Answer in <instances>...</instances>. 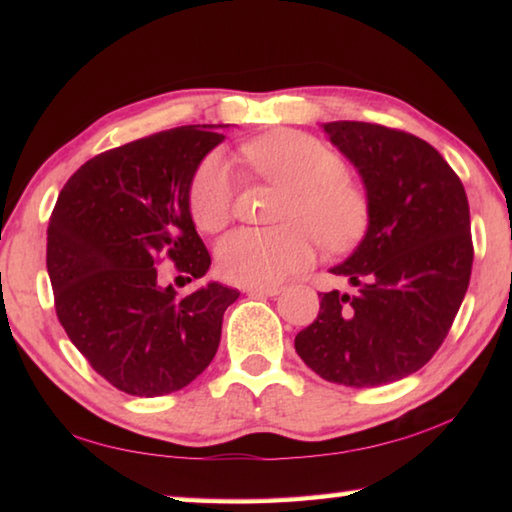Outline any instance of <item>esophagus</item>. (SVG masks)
<instances>
[{"label": "esophagus", "mask_w": 512, "mask_h": 512, "mask_svg": "<svg viewBox=\"0 0 512 512\" xmlns=\"http://www.w3.org/2000/svg\"><path fill=\"white\" fill-rule=\"evenodd\" d=\"M248 296H277L282 287H275V284H266V287H246L244 289Z\"/></svg>", "instance_id": "34e87169"}]
</instances>
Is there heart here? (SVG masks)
Masks as SVG:
<instances>
[{
  "label": "heart",
  "instance_id": "1",
  "mask_svg": "<svg viewBox=\"0 0 512 512\" xmlns=\"http://www.w3.org/2000/svg\"><path fill=\"white\" fill-rule=\"evenodd\" d=\"M255 173L284 189L277 228H239L216 248L225 280L266 287L307 268L320 241L327 250H345L368 228L370 205L363 189L348 178V167L316 137L280 131L244 146ZM189 214L205 232H216L235 214V183L228 160L210 153L198 164L187 192Z\"/></svg>",
  "mask_w": 512,
  "mask_h": 512
}]
</instances>
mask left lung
<instances>
[{
	"mask_svg": "<svg viewBox=\"0 0 512 512\" xmlns=\"http://www.w3.org/2000/svg\"><path fill=\"white\" fill-rule=\"evenodd\" d=\"M325 133L366 183L370 225L332 268L357 293H320L296 352L332 384L375 388L413 375L447 339L472 275L470 205L461 178L420 137L368 121H332Z\"/></svg>",
	"mask_w": 512,
	"mask_h": 512,
	"instance_id": "8db88e82",
	"label": "left lung"
}]
</instances>
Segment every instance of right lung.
Instances as JSON below:
<instances>
[{
  "mask_svg": "<svg viewBox=\"0 0 512 512\" xmlns=\"http://www.w3.org/2000/svg\"><path fill=\"white\" fill-rule=\"evenodd\" d=\"M221 142L214 126H180L94 155L49 216L56 316L92 370L128 395H167L201 375L239 298L214 280L178 296L155 268L171 262L187 282L210 271L187 192Z\"/></svg>",
  "mask_w": 512,
  "mask_h": 512,
  "instance_id": "right-lung-1",
  "label": "right lung"
}]
</instances>
